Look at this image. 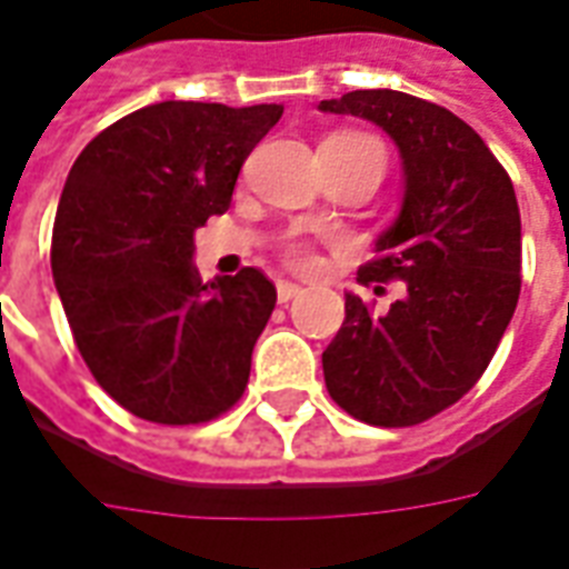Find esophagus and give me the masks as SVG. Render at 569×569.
Here are the masks:
<instances>
[{
	"instance_id": "34e87169",
	"label": "esophagus",
	"mask_w": 569,
	"mask_h": 569,
	"mask_svg": "<svg viewBox=\"0 0 569 569\" xmlns=\"http://www.w3.org/2000/svg\"><path fill=\"white\" fill-rule=\"evenodd\" d=\"M298 296H305V289H301V286L286 283V280L277 283V301H280V305H289V301H296Z\"/></svg>"
}]
</instances>
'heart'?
<instances>
[{"mask_svg":"<svg viewBox=\"0 0 569 569\" xmlns=\"http://www.w3.org/2000/svg\"><path fill=\"white\" fill-rule=\"evenodd\" d=\"M328 141H338V144H352V147H368V150H377V153L382 156V147L373 141V138H368V134H356V132H338L331 134ZM386 162V159H382ZM283 259L289 268H296V271H310L313 264H317V256H313V250L307 247V243L296 241V243H286V252Z\"/></svg>","mask_w":569,"mask_h":569,"instance_id":"b5f03b06","label":"heart"}]
</instances>
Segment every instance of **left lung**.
<instances>
[{"mask_svg": "<svg viewBox=\"0 0 569 569\" xmlns=\"http://www.w3.org/2000/svg\"><path fill=\"white\" fill-rule=\"evenodd\" d=\"M382 126L403 159V204L359 283L386 313L347 292V319L322 352L328 395L359 422L410 428L461 401L486 373L521 289L516 189L486 141L440 104L398 90L319 102Z\"/></svg>", "mask_w": 569, "mask_h": 569, "instance_id": "8db88e82", "label": "left lung"}]
</instances>
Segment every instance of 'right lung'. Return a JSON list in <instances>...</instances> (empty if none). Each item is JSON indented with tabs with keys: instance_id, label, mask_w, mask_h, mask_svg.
I'll return each instance as SVG.
<instances>
[{
	"instance_id": "right-lung-1",
	"label": "right lung",
	"mask_w": 569,
	"mask_h": 569,
	"mask_svg": "<svg viewBox=\"0 0 569 569\" xmlns=\"http://www.w3.org/2000/svg\"><path fill=\"white\" fill-rule=\"evenodd\" d=\"M283 104L159 102L92 138L62 187L50 268L74 347L113 401L201 425L241 401L277 305L259 268L201 283L192 234L226 213Z\"/></svg>"
}]
</instances>
